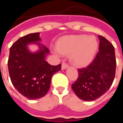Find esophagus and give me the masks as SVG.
Listing matches in <instances>:
<instances>
[{
  "mask_svg": "<svg viewBox=\"0 0 123 123\" xmlns=\"http://www.w3.org/2000/svg\"><path fill=\"white\" fill-rule=\"evenodd\" d=\"M68 67V64H67L66 62H62V69H66Z\"/></svg>",
  "mask_w": 123,
  "mask_h": 123,
  "instance_id": "obj_1",
  "label": "esophagus"
}]
</instances>
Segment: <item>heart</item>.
<instances>
[{"label":"heart","instance_id":"heart-1","mask_svg":"<svg viewBox=\"0 0 123 123\" xmlns=\"http://www.w3.org/2000/svg\"><path fill=\"white\" fill-rule=\"evenodd\" d=\"M57 49V53L71 54L70 59L74 64L84 67L92 61L98 49V41L93 36L70 35L59 41Z\"/></svg>","mask_w":123,"mask_h":123}]
</instances>
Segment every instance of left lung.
Returning a JSON list of instances; mask_svg holds the SVG:
<instances>
[{"instance_id": "left-lung-1", "label": "left lung", "mask_w": 123, "mask_h": 123, "mask_svg": "<svg viewBox=\"0 0 123 123\" xmlns=\"http://www.w3.org/2000/svg\"><path fill=\"white\" fill-rule=\"evenodd\" d=\"M99 51L93 61L85 68H78L77 80L72 89L78 98L93 101L107 92L113 84L116 71V58L113 45L99 35Z\"/></svg>"}]
</instances>
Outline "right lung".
<instances>
[{
    "mask_svg": "<svg viewBox=\"0 0 123 123\" xmlns=\"http://www.w3.org/2000/svg\"><path fill=\"white\" fill-rule=\"evenodd\" d=\"M39 33H30L20 37L10 49L8 67L12 84L29 99L43 97L50 88L53 75L61 69V64L51 65L45 61L49 50L37 41L41 40ZM40 45V50L35 54L28 51V43Z\"/></svg>",
    "mask_w": 123,
    "mask_h": 123,
    "instance_id": "add662e5",
    "label": "right lung"
}]
</instances>
